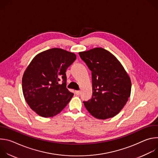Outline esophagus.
<instances>
[{"label": "esophagus", "mask_w": 158, "mask_h": 158, "mask_svg": "<svg viewBox=\"0 0 158 158\" xmlns=\"http://www.w3.org/2000/svg\"><path fill=\"white\" fill-rule=\"evenodd\" d=\"M75 93L76 95H79L81 94V91H75Z\"/></svg>", "instance_id": "obj_1"}]
</instances>
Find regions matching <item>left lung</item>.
<instances>
[{"mask_svg":"<svg viewBox=\"0 0 158 158\" xmlns=\"http://www.w3.org/2000/svg\"><path fill=\"white\" fill-rule=\"evenodd\" d=\"M92 72L93 95L83 101L89 113L99 119L118 114L131 94V82L124 67L110 52L95 48L79 53Z\"/></svg>","mask_w":158,"mask_h":158,"instance_id":"left-lung-1","label":"left lung"}]
</instances>
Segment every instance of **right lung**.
I'll return each instance as SVG.
<instances>
[{"instance_id": "right-lung-1", "label": "right lung", "mask_w": 158, "mask_h": 158, "mask_svg": "<svg viewBox=\"0 0 158 158\" xmlns=\"http://www.w3.org/2000/svg\"><path fill=\"white\" fill-rule=\"evenodd\" d=\"M76 59L74 53L53 48L37 54L22 77V91L30 107L44 118L56 116L74 94L66 87V70Z\"/></svg>"}]
</instances>
